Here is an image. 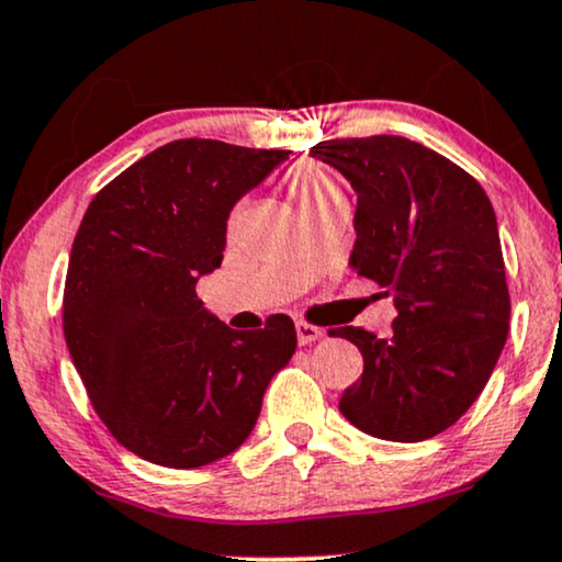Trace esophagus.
<instances>
[{"label":"esophagus","mask_w":562,"mask_h":562,"mask_svg":"<svg viewBox=\"0 0 562 562\" xmlns=\"http://www.w3.org/2000/svg\"><path fill=\"white\" fill-rule=\"evenodd\" d=\"M295 333H299L301 346H311V342L322 340L324 337L322 329L314 327V324H308V322H295Z\"/></svg>","instance_id":"34e87169"}]
</instances>
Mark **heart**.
<instances>
[{
  "label": "heart",
  "mask_w": 562,
  "mask_h": 562,
  "mask_svg": "<svg viewBox=\"0 0 562 562\" xmlns=\"http://www.w3.org/2000/svg\"><path fill=\"white\" fill-rule=\"evenodd\" d=\"M285 188L290 199L295 201V206L301 209V214L314 212V209L346 195L340 182L324 170V167L314 165V161H299V165L290 167L285 175Z\"/></svg>",
  "instance_id": "obj_1"
}]
</instances>
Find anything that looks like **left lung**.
<instances>
[{
  "label": "left lung",
  "mask_w": 562,
  "mask_h": 562,
  "mask_svg": "<svg viewBox=\"0 0 562 562\" xmlns=\"http://www.w3.org/2000/svg\"><path fill=\"white\" fill-rule=\"evenodd\" d=\"M311 157L356 191L350 267L397 308L390 337L329 333L363 356L361 382L342 392L340 411L371 437L422 442L474 405L508 340L495 209L469 172L401 135L322 140Z\"/></svg>",
  "instance_id": "left-lung-1"
}]
</instances>
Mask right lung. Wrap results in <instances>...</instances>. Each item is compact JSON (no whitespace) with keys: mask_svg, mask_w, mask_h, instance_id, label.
<instances>
[{"mask_svg":"<svg viewBox=\"0 0 562 562\" xmlns=\"http://www.w3.org/2000/svg\"><path fill=\"white\" fill-rule=\"evenodd\" d=\"M282 159L274 148L172 140L86 209L67 263L65 342L104 427L144 461L199 469L238 450L295 353L290 316L235 333L195 295L222 263L233 206Z\"/></svg>","mask_w":562,"mask_h":562,"instance_id":"1","label":"right lung"}]
</instances>
